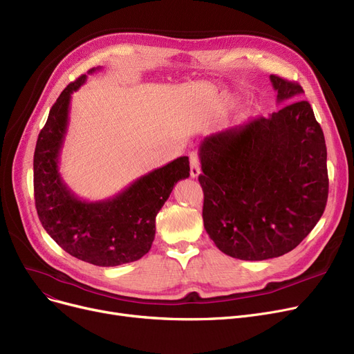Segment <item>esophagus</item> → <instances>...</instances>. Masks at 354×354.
<instances>
[{"mask_svg":"<svg viewBox=\"0 0 354 354\" xmlns=\"http://www.w3.org/2000/svg\"><path fill=\"white\" fill-rule=\"evenodd\" d=\"M189 160H191V176H192V178H198L199 174H201L199 158H198L195 153H192L191 158H189Z\"/></svg>","mask_w":354,"mask_h":354,"instance_id":"obj_1","label":"esophagus"}]
</instances>
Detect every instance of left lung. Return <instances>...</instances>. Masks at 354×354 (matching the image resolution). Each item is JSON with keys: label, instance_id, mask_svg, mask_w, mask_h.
<instances>
[{"label": "left lung", "instance_id": "obj_1", "mask_svg": "<svg viewBox=\"0 0 354 354\" xmlns=\"http://www.w3.org/2000/svg\"><path fill=\"white\" fill-rule=\"evenodd\" d=\"M277 103L259 118L203 139V227L215 245L245 261L284 255L311 232L328 196L327 149L303 87L271 74Z\"/></svg>", "mask_w": 354, "mask_h": 354}]
</instances>
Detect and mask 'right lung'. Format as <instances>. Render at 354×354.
Here are the masks:
<instances>
[{"label":"right lung","mask_w":354,"mask_h":354,"mask_svg":"<svg viewBox=\"0 0 354 354\" xmlns=\"http://www.w3.org/2000/svg\"><path fill=\"white\" fill-rule=\"evenodd\" d=\"M86 77L83 74L62 91L37 139L35 208L43 228L66 252L93 266L116 267L138 261L151 250L156 215L176 182L189 176V159L180 156L140 176L113 198L97 202L77 198L62 179L59 159L71 95Z\"/></svg>","instance_id":"right-lung-1"}]
</instances>
